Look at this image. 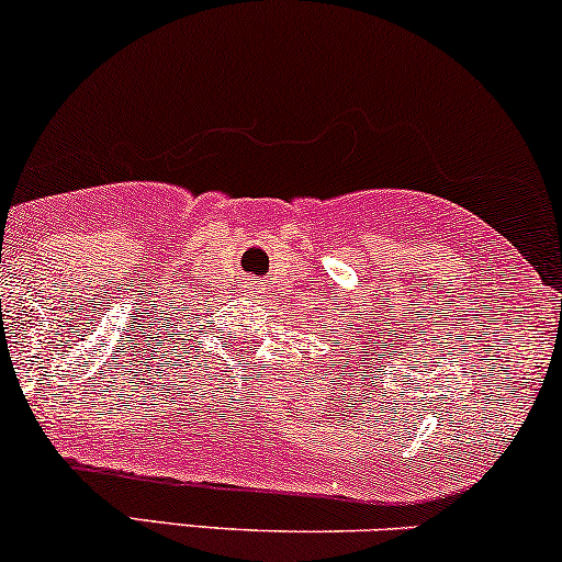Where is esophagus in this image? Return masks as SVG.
Listing matches in <instances>:
<instances>
[{"instance_id": "1", "label": "esophagus", "mask_w": 562, "mask_h": 562, "mask_svg": "<svg viewBox=\"0 0 562 562\" xmlns=\"http://www.w3.org/2000/svg\"><path fill=\"white\" fill-rule=\"evenodd\" d=\"M259 288H261V285H259V282H251V293H254V295H257V293H259Z\"/></svg>"}]
</instances>
